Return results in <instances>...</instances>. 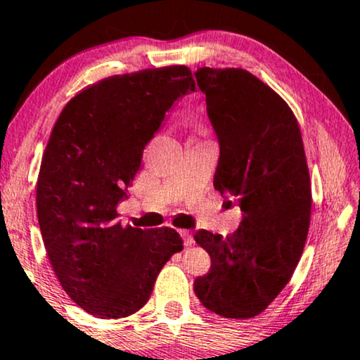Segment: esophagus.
Segmentation results:
<instances>
[{"label": "esophagus", "mask_w": 360, "mask_h": 360, "mask_svg": "<svg viewBox=\"0 0 360 360\" xmlns=\"http://www.w3.org/2000/svg\"><path fill=\"white\" fill-rule=\"evenodd\" d=\"M180 234H181V238H184V240H185V245H191V244H193V234H191V231H188V229H181Z\"/></svg>", "instance_id": "34e87169"}]
</instances>
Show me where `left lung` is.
I'll list each match as a JSON object with an SVG mask.
<instances>
[{"instance_id": "8db88e82", "label": "left lung", "mask_w": 360, "mask_h": 360, "mask_svg": "<svg viewBox=\"0 0 360 360\" xmlns=\"http://www.w3.org/2000/svg\"><path fill=\"white\" fill-rule=\"evenodd\" d=\"M195 77L221 146L214 188L239 201L243 221L226 238L195 234L211 269L193 288L219 316L254 318L290 282L307 243L311 180L302 132L287 101L244 68L201 67Z\"/></svg>"}]
</instances>
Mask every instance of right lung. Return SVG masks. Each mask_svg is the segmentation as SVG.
<instances>
[{
    "instance_id": "add662e5",
    "label": "right lung",
    "mask_w": 360,
    "mask_h": 360,
    "mask_svg": "<svg viewBox=\"0 0 360 360\" xmlns=\"http://www.w3.org/2000/svg\"><path fill=\"white\" fill-rule=\"evenodd\" d=\"M188 91L195 80L185 65L105 78L73 96L51 132L37 219L62 288L91 316L139 311L167 260L184 249L172 228L122 226L116 206L165 112Z\"/></svg>"
}]
</instances>
